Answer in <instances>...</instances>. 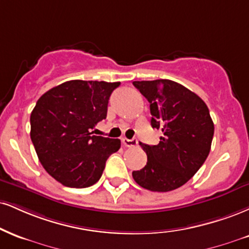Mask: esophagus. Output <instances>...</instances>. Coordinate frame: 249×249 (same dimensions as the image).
<instances>
[{
    "mask_svg": "<svg viewBox=\"0 0 249 249\" xmlns=\"http://www.w3.org/2000/svg\"><path fill=\"white\" fill-rule=\"evenodd\" d=\"M122 142L126 147H133V146L138 145L137 139H127V138H122Z\"/></svg>",
    "mask_w": 249,
    "mask_h": 249,
    "instance_id": "34e87169",
    "label": "esophagus"
}]
</instances>
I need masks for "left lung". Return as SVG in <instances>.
Wrapping results in <instances>:
<instances>
[{
  "instance_id": "1",
  "label": "left lung",
  "mask_w": 249,
  "mask_h": 249,
  "mask_svg": "<svg viewBox=\"0 0 249 249\" xmlns=\"http://www.w3.org/2000/svg\"><path fill=\"white\" fill-rule=\"evenodd\" d=\"M149 102L151 125L160 128L158 145L139 142L147 163L132 176L140 187L166 193L182 187L197 173L211 149L214 125L204 101L172 80L134 81Z\"/></svg>"
}]
</instances>
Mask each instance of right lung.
Masks as SVG:
<instances>
[{
    "label": "right lung",
    "mask_w": 249,
    "mask_h": 249,
    "mask_svg": "<svg viewBox=\"0 0 249 249\" xmlns=\"http://www.w3.org/2000/svg\"><path fill=\"white\" fill-rule=\"evenodd\" d=\"M121 82L71 80L50 89L30 117L31 136L40 163L65 187L87 188L101 178L107 158L121 140L94 136L107 118L111 92Z\"/></svg>",
    "instance_id": "1"
}]
</instances>
